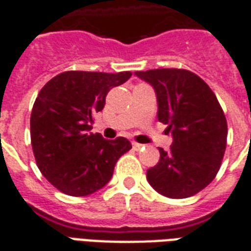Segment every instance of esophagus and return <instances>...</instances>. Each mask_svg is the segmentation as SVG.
<instances>
[{"instance_id": "1", "label": "esophagus", "mask_w": 251, "mask_h": 251, "mask_svg": "<svg viewBox=\"0 0 251 251\" xmlns=\"http://www.w3.org/2000/svg\"><path fill=\"white\" fill-rule=\"evenodd\" d=\"M131 146H133V149L134 150H140L144 148V145L141 144H137V142H131Z\"/></svg>"}]
</instances>
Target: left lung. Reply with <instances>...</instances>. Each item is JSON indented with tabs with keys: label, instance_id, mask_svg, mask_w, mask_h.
Segmentation results:
<instances>
[{
	"label": "left lung",
	"instance_id": "1",
	"mask_svg": "<svg viewBox=\"0 0 251 251\" xmlns=\"http://www.w3.org/2000/svg\"><path fill=\"white\" fill-rule=\"evenodd\" d=\"M151 85L159 122L168 125L173 144L159 148V162L146 178L155 192L169 198H187L214 179L224 158L227 124L220 102L207 83L183 69L135 72Z\"/></svg>",
	"mask_w": 251,
	"mask_h": 251
}]
</instances>
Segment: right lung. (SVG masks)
I'll list each match as a JSON object with an SVG mask.
<instances>
[{
    "mask_svg": "<svg viewBox=\"0 0 251 251\" xmlns=\"http://www.w3.org/2000/svg\"><path fill=\"white\" fill-rule=\"evenodd\" d=\"M130 77V72H65L41 89L30 116L31 146L38 169L59 192L73 197L98 192L131 149L124 137L105 140L90 131L109 90Z\"/></svg>",
    "mask_w": 251,
    "mask_h": 251,
    "instance_id": "obj_1",
    "label": "right lung"
}]
</instances>
